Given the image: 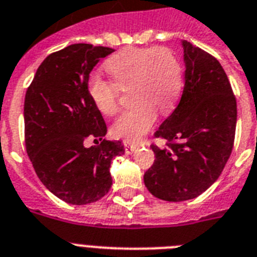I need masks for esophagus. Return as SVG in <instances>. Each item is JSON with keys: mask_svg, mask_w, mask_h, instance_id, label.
Wrapping results in <instances>:
<instances>
[{"mask_svg": "<svg viewBox=\"0 0 257 257\" xmlns=\"http://www.w3.org/2000/svg\"><path fill=\"white\" fill-rule=\"evenodd\" d=\"M123 146H124V152H126V154H133L134 151H137L141 144H135V143H130V142H124Z\"/></svg>", "mask_w": 257, "mask_h": 257, "instance_id": "esophagus-1", "label": "esophagus"}]
</instances>
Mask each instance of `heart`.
<instances>
[{"label":"heart","mask_w":257,"mask_h":257,"mask_svg":"<svg viewBox=\"0 0 257 257\" xmlns=\"http://www.w3.org/2000/svg\"><path fill=\"white\" fill-rule=\"evenodd\" d=\"M103 67L114 82L92 75L88 80L89 97L98 111L113 115L118 110L119 90L130 88L135 106L114 122L113 134L137 143L151 130L158 110L167 114L177 102L182 85L181 64L167 47H130L107 59Z\"/></svg>","instance_id":"heart-1"}]
</instances>
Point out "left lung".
Masks as SVG:
<instances>
[{"label": "left lung", "instance_id": "left-lung-1", "mask_svg": "<svg viewBox=\"0 0 257 257\" xmlns=\"http://www.w3.org/2000/svg\"><path fill=\"white\" fill-rule=\"evenodd\" d=\"M185 82L173 113L155 137V162L144 173L152 196L169 202L196 198L217 181L234 147L236 99L219 61L182 40Z\"/></svg>", "mask_w": 257, "mask_h": 257}]
</instances>
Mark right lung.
Wrapping results in <instances>:
<instances>
[{
  "label": "right lung",
  "mask_w": 257,
  "mask_h": 257,
  "mask_svg": "<svg viewBox=\"0 0 257 257\" xmlns=\"http://www.w3.org/2000/svg\"><path fill=\"white\" fill-rule=\"evenodd\" d=\"M113 48L71 44L48 55L25 97L26 151L43 185L67 203L101 200L113 184L110 164L124 154L119 141H106V123L89 97L88 80ZM93 137L97 146L85 147Z\"/></svg>",
  "instance_id": "right-lung-1"
}]
</instances>
